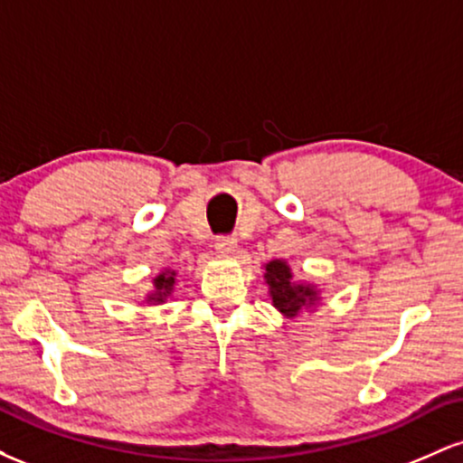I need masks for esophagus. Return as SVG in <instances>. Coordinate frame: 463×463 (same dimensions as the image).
<instances>
[{
  "instance_id": "obj_1",
  "label": "esophagus",
  "mask_w": 463,
  "mask_h": 463,
  "mask_svg": "<svg viewBox=\"0 0 463 463\" xmlns=\"http://www.w3.org/2000/svg\"><path fill=\"white\" fill-rule=\"evenodd\" d=\"M235 246H237V239L235 237H226V235H222V237H217L215 239V248L220 250V252H232V250H235Z\"/></svg>"
}]
</instances>
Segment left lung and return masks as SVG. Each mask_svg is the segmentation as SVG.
Instances as JSON below:
<instances>
[{"label": "left lung", "instance_id": "left-lung-1", "mask_svg": "<svg viewBox=\"0 0 463 463\" xmlns=\"http://www.w3.org/2000/svg\"><path fill=\"white\" fill-rule=\"evenodd\" d=\"M265 280H268L269 285V294H272L274 307L289 317L298 316L302 307L316 298V291H313L311 287L296 285L294 280H291L289 265H285L283 261H269L265 265Z\"/></svg>", "mask_w": 463, "mask_h": 463}]
</instances>
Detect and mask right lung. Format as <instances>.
<instances>
[{"mask_svg":"<svg viewBox=\"0 0 463 463\" xmlns=\"http://www.w3.org/2000/svg\"><path fill=\"white\" fill-rule=\"evenodd\" d=\"M154 287H156V291L150 296L152 302H163L167 298L169 294H172V287H174V274H161L154 279Z\"/></svg>","mask_w":463,"mask_h":463,"instance_id":"obj_1","label":"right lung"}]
</instances>
